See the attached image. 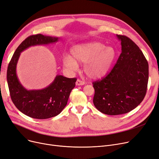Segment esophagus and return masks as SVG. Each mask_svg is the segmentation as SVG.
Returning <instances> with one entry per match:
<instances>
[{
    "label": "esophagus",
    "instance_id": "34e87169",
    "mask_svg": "<svg viewBox=\"0 0 159 159\" xmlns=\"http://www.w3.org/2000/svg\"><path fill=\"white\" fill-rule=\"evenodd\" d=\"M85 82L84 81H82L79 79L77 80L76 82H75V85H85Z\"/></svg>",
    "mask_w": 159,
    "mask_h": 159
}]
</instances>
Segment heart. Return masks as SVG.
Listing matches in <instances>:
<instances>
[{"instance_id":"heart-1","label":"heart","mask_w":159,"mask_h":159,"mask_svg":"<svg viewBox=\"0 0 159 159\" xmlns=\"http://www.w3.org/2000/svg\"><path fill=\"white\" fill-rule=\"evenodd\" d=\"M72 54L63 59L64 65L71 70L78 69V63H85L84 69L89 78H99L107 73L116 57L115 50L105 47L100 42H91L76 45L72 48Z\"/></svg>"}]
</instances>
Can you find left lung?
Segmentation results:
<instances>
[{"instance_id":"left-lung-1","label":"left lung","mask_w":159,"mask_h":159,"mask_svg":"<svg viewBox=\"0 0 159 159\" xmlns=\"http://www.w3.org/2000/svg\"><path fill=\"white\" fill-rule=\"evenodd\" d=\"M122 53L111 71L93 83L96 108L108 115L127 113L144 98L148 87L149 65L139 47L125 35H116Z\"/></svg>"}]
</instances>
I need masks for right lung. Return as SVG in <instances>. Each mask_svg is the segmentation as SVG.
<instances>
[{"mask_svg":"<svg viewBox=\"0 0 159 159\" xmlns=\"http://www.w3.org/2000/svg\"><path fill=\"white\" fill-rule=\"evenodd\" d=\"M57 37L33 35L28 37L16 49L7 70V81L11 100L23 114L35 119H47L58 115L67 104L77 79L57 75L52 84L41 90H28L20 84L16 66L20 52L35 45L56 43Z\"/></svg>","mask_w":159,"mask_h":159,"instance_id":"obj_1","label":"right lung"}]
</instances>
